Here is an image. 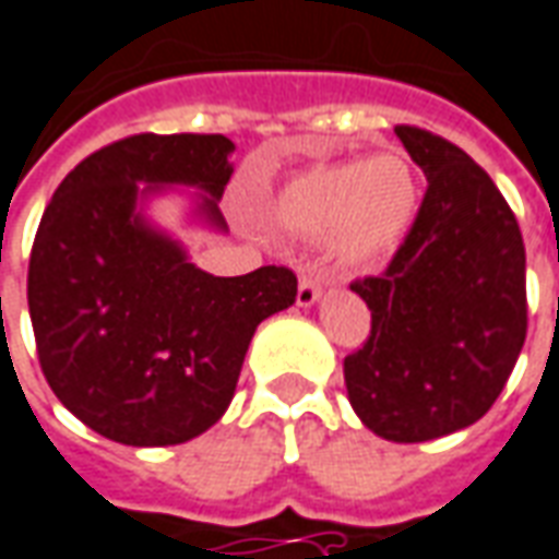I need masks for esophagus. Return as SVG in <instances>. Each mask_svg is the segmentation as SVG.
<instances>
[{"label": "esophagus", "instance_id": "esophagus-1", "mask_svg": "<svg viewBox=\"0 0 559 559\" xmlns=\"http://www.w3.org/2000/svg\"><path fill=\"white\" fill-rule=\"evenodd\" d=\"M320 299V281L311 278V275H306V278L299 281V290H296V302H299V308H311L314 302Z\"/></svg>", "mask_w": 559, "mask_h": 559}]
</instances>
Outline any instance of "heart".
Here are the masks:
<instances>
[{"mask_svg": "<svg viewBox=\"0 0 559 559\" xmlns=\"http://www.w3.org/2000/svg\"><path fill=\"white\" fill-rule=\"evenodd\" d=\"M420 181L402 154L320 163L293 175L269 202V221L296 239L326 236L338 263L360 266L393 251L415 224Z\"/></svg>", "mask_w": 559, "mask_h": 559, "instance_id": "obj_1", "label": "heart"}]
</instances>
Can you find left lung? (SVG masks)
Wrapping results in <instances>:
<instances>
[{"instance_id": "obj_1", "label": "left lung", "mask_w": 559, "mask_h": 559, "mask_svg": "<svg viewBox=\"0 0 559 559\" xmlns=\"http://www.w3.org/2000/svg\"><path fill=\"white\" fill-rule=\"evenodd\" d=\"M396 139L427 175L412 233L384 275L350 284L372 311L345 357L354 412L388 442L472 427L506 388L526 338V253L490 175L417 127Z\"/></svg>"}]
</instances>
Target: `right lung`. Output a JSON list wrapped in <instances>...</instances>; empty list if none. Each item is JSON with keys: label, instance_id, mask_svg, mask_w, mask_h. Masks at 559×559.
<instances>
[{"label": "right lung", "instance_id": "add662e5", "mask_svg": "<svg viewBox=\"0 0 559 559\" xmlns=\"http://www.w3.org/2000/svg\"><path fill=\"white\" fill-rule=\"evenodd\" d=\"M226 135H130L81 159L45 209L29 257L38 362L72 415L111 442L166 448L202 436L233 402L257 326L296 302V275H209L147 214L178 187L190 224L221 214Z\"/></svg>", "mask_w": 559, "mask_h": 559}]
</instances>
